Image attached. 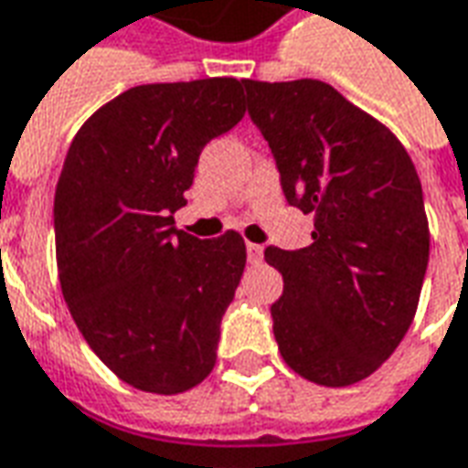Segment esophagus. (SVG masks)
Instances as JSON below:
<instances>
[{
  "label": "esophagus",
  "mask_w": 468,
  "mask_h": 468,
  "mask_svg": "<svg viewBox=\"0 0 468 468\" xmlns=\"http://www.w3.org/2000/svg\"><path fill=\"white\" fill-rule=\"evenodd\" d=\"M248 261L250 263H261L263 261V248L256 243H248Z\"/></svg>",
  "instance_id": "34e87169"
}]
</instances>
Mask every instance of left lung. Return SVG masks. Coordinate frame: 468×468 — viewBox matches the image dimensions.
<instances>
[{"instance_id": "8db88e82", "label": "left lung", "mask_w": 468, "mask_h": 468, "mask_svg": "<svg viewBox=\"0 0 468 468\" xmlns=\"http://www.w3.org/2000/svg\"><path fill=\"white\" fill-rule=\"evenodd\" d=\"M245 93L286 200L314 215L312 245L266 248L283 276L271 306L281 357L303 380L347 388L413 324L431 248L420 179L398 136L329 83L245 80Z\"/></svg>"}]
</instances>
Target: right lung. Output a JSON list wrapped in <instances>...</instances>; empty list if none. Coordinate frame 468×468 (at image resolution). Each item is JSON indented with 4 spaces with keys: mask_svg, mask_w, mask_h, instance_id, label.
<instances>
[{
    "mask_svg": "<svg viewBox=\"0 0 468 468\" xmlns=\"http://www.w3.org/2000/svg\"><path fill=\"white\" fill-rule=\"evenodd\" d=\"M245 80L123 90L75 133L55 187L65 303L98 359L136 390L177 395L215 367L245 268L240 233L175 228L205 144L245 116Z\"/></svg>",
    "mask_w": 468,
    "mask_h": 468,
    "instance_id": "right-lung-1",
    "label": "right lung"
}]
</instances>
